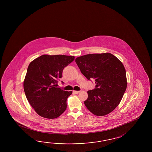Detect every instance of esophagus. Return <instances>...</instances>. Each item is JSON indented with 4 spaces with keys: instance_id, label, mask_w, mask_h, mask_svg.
Here are the masks:
<instances>
[{
    "instance_id": "esophagus-1",
    "label": "esophagus",
    "mask_w": 152,
    "mask_h": 152,
    "mask_svg": "<svg viewBox=\"0 0 152 152\" xmlns=\"http://www.w3.org/2000/svg\"><path fill=\"white\" fill-rule=\"evenodd\" d=\"M80 92V91H73V93H75V94H78Z\"/></svg>"
}]
</instances>
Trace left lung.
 <instances>
[{"instance_id":"1","label":"left lung","mask_w":152,"mask_h":152,"mask_svg":"<svg viewBox=\"0 0 152 152\" xmlns=\"http://www.w3.org/2000/svg\"><path fill=\"white\" fill-rule=\"evenodd\" d=\"M75 62L88 80L94 79L93 90L87 91L84 104L94 115L102 116L112 112L126 90V72L123 64L109 53L91 54L77 57Z\"/></svg>"}]
</instances>
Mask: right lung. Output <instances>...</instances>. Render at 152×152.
<instances>
[{"instance_id": "obj_1", "label": "right lung", "mask_w": 152, "mask_h": 152, "mask_svg": "<svg viewBox=\"0 0 152 152\" xmlns=\"http://www.w3.org/2000/svg\"><path fill=\"white\" fill-rule=\"evenodd\" d=\"M67 55H43L30 62L23 83L27 100L36 113L54 119L64 113L72 91L55 87L63 69L75 60Z\"/></svg>"}]
</instances>
